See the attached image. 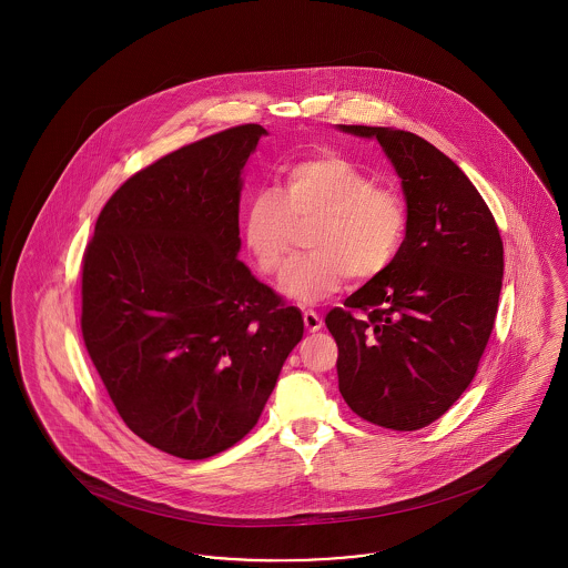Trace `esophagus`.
I'll return each instance as SVG.
<instances>
[{
    "label": "esophagus",
    "instance_id": "1",
    "mask_svg": "<svg viewBox=\"0 0 568 568\" xmlns=\"http://www.w3.org/2000/svg\"><path fill=\"white\" fill-rule=\"evenodd\" d=\"M302 320H304V326H306V331H308V333H317V331H322V317H320V313H315V311L306 308V311L302 313Z\"/></svg>",
    "mask_w": 568,
    "mask_h": 568
}]
</instances>
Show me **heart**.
<instances>
[{"mask_svg": "<svg viewBox=\"0 0 568 568\" xmlns=\"http://www.w3.org/2000/svg\"><path fill=\"white\" fill-rule=\"evenodd\" d=\"M311 223V255L294 260L278 281L287 298L304 304L331 298L347 274L371 281L386 272L405 240L407 207L349 159L322 154L285 168L278 191L246 201L240 234L255 266L274 274L292 253L296 227Z\"/></svg>", "mask_w": 568, "mask_h": 568, "instance_id": "1", "label": "heart"}]
</instances>
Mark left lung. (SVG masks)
Here are the masks:
<instances>
[{
    "mask_svg": "<svg viewBox=\"0 0 568 568\" xmlns=\"http://www.w3.org/2000/svg\"><path fill=\"white\" fill-rule=\"evenodd\" d=\"M338 131L379 141L407 205L395 262L326 315L338 390L373 425L423 429L464 395L494 331L500 232L466 173L423 136L384 126Z\"/></svg>",
    "mask_w": 568,
    "mask_h": 568,
    "instance_id": "1",
    "label": "left lung"
}]
</instances>
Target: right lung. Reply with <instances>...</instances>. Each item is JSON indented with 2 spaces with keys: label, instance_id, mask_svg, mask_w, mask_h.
I'll list each match as a JSON object with an SVG mask.
<instances>
[{
  "label": "right lung",
  "instance_id": "right-lung-1",
  "mask_svg": "<svg viewBox=\"0 0 568 568\" xmlns=\"http://www.w3.org/2000/svg\"><path fill=\"white\" fill-rule=\"evenodd\" d=\"M244 124L136 171L83 255L81 333L118 414L150 446L207 459L248 434L301 343V311L240 253Z\"/></svg>",
  "mask_w": 568,
  "mask_h": 568
}]
</instances>
